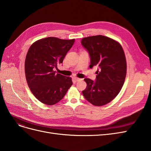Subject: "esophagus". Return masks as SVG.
<instances>
[{"label": "esophagus", "instance_id": "esophagus-1", "mask_svg": "<svg viewBox=\"0 0 151 151\" xmlns=\"http://www.w3.org/2000/svg\"><path fill=\"white\" fill-rule=\"evenodd\" d=\"M74 79V80H75L76 81H77H77H81V80H82L81 79H79V78H78V77H75Z\"/></svg>", "mask_w": 151, "mask_h": 151}]
</instances>
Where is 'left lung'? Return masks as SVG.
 Listing matches in <instances>:
<instances>
[{
  "mask_svg": "<svg viewBox=\"0 0 151 151\" xmlns=\"http://www.w3.org/2000/svg\"><path fill=\"white\" fill-rule=\"evenodd\" d=\"M83 47L90 56L89 67H98L96 81L84 79V98L94 106H101L111 101L120 93L127 74V62L121 45L106 36L97 35L84 38Z\"/></svg>",
  "mask_w": 151,
  "mask_h": 151,
  "instance_id": "8db88e82",
  "label": "left lung"
}]
</instances>
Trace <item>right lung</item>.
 Returning <instances> with one entry per match:
<instances>
[{
  "label": "right lung",
  "mask_w": 151,
  "mask_h": 151,
  "mask_svg": "<svg viewBox=\"0 0 151 151\" xmlns=\"http://www.w3.org/2000/svg\"><path fill=\"white\" fill-rule=\"evenodd\" d=\"M75 42L48 37L36 41L28 50L25 60L27 83L35 96L47 105L57 103L72 85V78L57 74L54 69Z\"/></svg>",
  "instance_id": "1"
}]
</instances>
